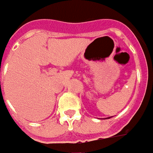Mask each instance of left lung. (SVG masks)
<instances>
[{
  "label": "left lung",
  "mask_w": 153,
  "mask_h": 153,
  "mask_svg": "<svg viewBox=\"0 0 153 153\" xmlns=\"http://www.w3.org/2000/svg\"><path fill=\"white\" fill-rule=\"evenodd\" d=\"M108 118H110V117H108Z\"/></svg>",
  "instance_id": "left-lung-1"
}]
</instances>
